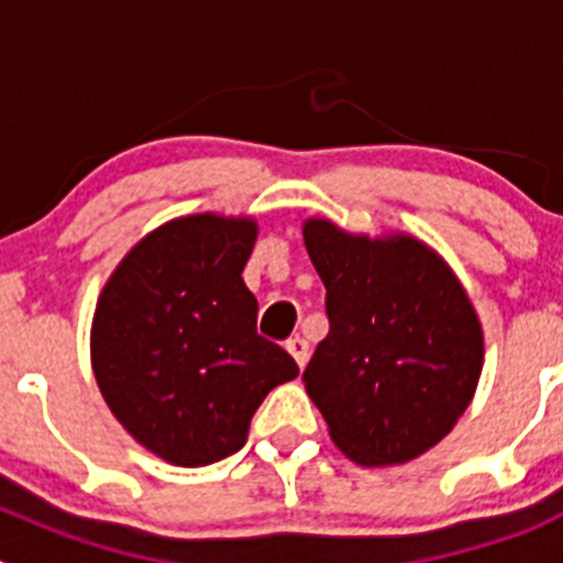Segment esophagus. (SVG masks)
I'll return each mask as SVG.
<instances>
[{
    "label": "esophagus",
    "mask_w": 563,
    "mask_h": 563,
    "mask_svg": "<svg viewBox=\"0 0 563 563\" xmlns=\"http://www.w3.org/2000/svg\"><path fill=\"white\" fill-rule=\"evenodd\" d=\"M286 349H288V354L294 356V362H297L299 367H305V362H308V354H310L308 340H305V338H291L286 343Z\"/></svg>",
    "instance_id": "1"
}]
</instances>
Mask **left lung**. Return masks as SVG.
<instances>
[{
  "label": "left lung",
  "mask_w": 563,
  "mask_h": 563,
  "mask_svg": "<svg viewBox=\"0 0 563 563\" xmlns=\"http://www.w3.org/2000/svg\"><path fill=\"white\" fill-rule=\"evenodd\" d=\"M327 288L329 332L305 389L332 441L362 465H391L439 444L474 397L482 327L450 266L411 236H351L305 223Z\"/></svg>",
  "instance_id": "obj_1"
}]
</instances>
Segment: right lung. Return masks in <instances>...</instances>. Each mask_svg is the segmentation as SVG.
I'll return each instance as SVG.
<instances>
[{
  "label": "right lung",
  "mask_w": 563,
  "mask_h": 563,
  "mask_svg": "<svg viewBox=\"0 0 563 563\" xmlns=\"http://www.w3.org/2000/svg\"><path fill=\"white\" fill-rule=\"evenodd\" d=\"M255 223L190 214L152 231L106 283L92 371L113 417L174 465L218 463L245 446L250 419L297 362L255 329L242 280Z\"/></svg>",
  "instance_id": "obj_1"
}]
</instances>
